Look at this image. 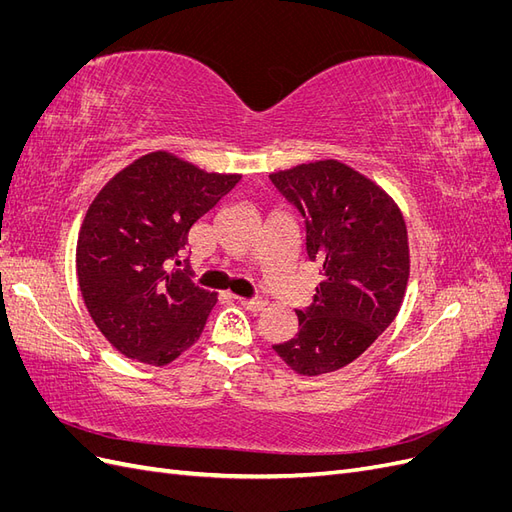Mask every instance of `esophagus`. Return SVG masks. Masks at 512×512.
<instances>
[{"mask_svg": "<svg viewBox=\"0 0 512 512\" xmlns=\"http://www.w3.org/2000/svg\"><path fill=\"white\" fill-rule=\"evenodd\" d=\"M237 301L247 309V312H252V314L262 312V307H265V303H262L260 299H243V297H237Z\"/></svg>", "mask_w": 512, "mask_h": 512, "instance_id": "esophagus-1", "label": "esophagus"}]
</instances>
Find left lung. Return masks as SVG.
<instances>
[{
    "label": "left lung",
    "mask_w": 512,
    "mask_h": 512,
    "mask_svg": "<svg viewBox=\"0 0 512 512\" xmlns=\"http://www.w3.org/2000/svg\"><path fill=\"white\" fill-rule=\"evenodd\" d=\"M271 181L301 211L307 256L320 265L299 333L273 350L301 376L329 374L359 359L399 312L410 277L404 213L339 160L277 170Z\"/></svg>",
    "instance_id": "left-lung-1"
}]
</instances>
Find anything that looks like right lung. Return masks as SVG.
Listing matches in <instances>:
<instances>
[{
  "label": "right lung",
  "mask_w": 512,
  "mask_h": 512,
  "mask_svg": "<svg viewBox=\"0 0 512 512\" xmlns=\"http://www.w3.org/2000/svg\"><path fill=\"white\" fill-rule=\"evenodd\" d=\"M239 179L151 151L91 200L76 241V277L91 320L117 352L160 367L196 344L218 294L177 269L179 254L194 222Z\"/></svg>",
  "instance_id": "1"
}]
</instances>
